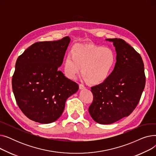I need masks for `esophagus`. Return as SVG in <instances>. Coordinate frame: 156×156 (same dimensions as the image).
Segmentation results:
<instances>
[{
    "instance_id": "1",
    "label": "esophagus",
    "mask_w": 156,
    "mask_h": 156,
    "mask_svg": "<svg viewBox=\"0 0 156 156\" xmlns=\"http://www.w3.org/2000/svg\"><path fill=\"white\" fill-rule=\"evenodd\" d=\"M79 88H80V89L82 90V89L85 88V85H84L83 84H81V83H80V84H79Z\"/></svg>"
}]
</instances>
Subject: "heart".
Wrapping results in <instances>:
<instances>
[{"label":"heart","instance_id":"obj_1","mask_svg":"<svg viewBox=\"0 0 156 156\" xmlns=\"http://www.w3.org/2000/svg\"><path fill=\"white\" fill-rule=\"evenodd\" d=\"M116 62L112 48L96 45L76 46L66 57L64 71L66 76L75 78L81 70L89 83L100 85L111 76Z\"/></svg>","mask_w":156,"mask_h":156}]
</instances>
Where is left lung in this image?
<instances>
[{"label": "left lung", "mask_w": 156, "mask_h": 156, "mask_svg": "<svg viewBox=\"0 0 156 156\" xmlns=\"http://www.w3.org/2000/svg\"><path fill=\"white\" fill-rule=\"evenodd\" d=\"M113 42L116 62L105 82L91 87L93 101L88 111L92 119L109 125L128 116L136 108L145 85L142 57L121 38L106 39Z\"/></svg>", "instance_id": "left-lung-1"}]
</instances>
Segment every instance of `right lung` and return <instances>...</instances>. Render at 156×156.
Wrapping results in <instances>:
<instances>
[{"instance_id": "1", "label": "right lung", "mask_w": 156, "mask_h": 156, "mask_svg": "<svg viewBox=\"0 0 156 156\" xmlns=\"http://www.w3.org/2000/svg\"><path fill=\"white\" fill-rule=\"evenodd\" d=\"M70 38L38 42L26 49L16 61L12 78L18 107L30 119L51 123L63 112L68 98L78 85L58 70Z\"/></svg>"}]
</instances>
